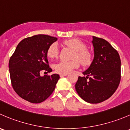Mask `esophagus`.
<instances>
[{
  "label": "esophagus",
  "instance_id": "1",
  "mask_svg": "<svg viewBox=\"0 0 130 130\" xmlns=\"http://www.w3.org/2000/svg\"><path fill=\"white\" fill-rule=\"evenodd\" d=\"M67 75H68V73H65V74H60V77H63V76H66Z\"/></svg>",
  "mask_w": 130,
  "mask_h": 130
}]
</instances>
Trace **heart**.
I'll return each instance as SVG.
<instances>
[{
  "label": "heart",
  "mask_w": 130,
  "mask_h": 130,
  "mask_svg": "<svg viewBox=\"0 0 130 130\" xmlns=\"http://www.w3.org/2000/svg\"><path fill=\"white\" fill-rule=\"evenodd\" d=\"M64 44L75 50L73 58L71 61H60L54 65L55 71L60 74L69 73L72 70L79 67V62L83 65H87L90 63L91 55L90 53L86 50V45L80 40L71 39L64 41ZM58 55V47L56 43H53L47 50V57L51 59L56 58Z\"/></svg>",
  "instance_id": "1"
}]
</instances>
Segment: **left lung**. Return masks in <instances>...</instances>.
<instances>
[{
  "label": "left lung",
  "mask_w": 130,
  "mask_h": 130,
  "mask_svg": "<svg viewBox=\"0 0 130 130\" xmlns=\"http://www.w3.org/2000/svg\"><path fill=\"white\" fill-rule=\"evenodd\" d=\"M92 37L94 58L89 68L83 72L86 76H79L75 88L84 101L99 104L109 99L118 88L121 80V60L109 42Z\"/></svg>",
  "instance_id": "obj_1"
}]
</instances>
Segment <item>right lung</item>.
Wrapping results in <instances>:
<instances>
[{"label": "right lung", "mask_w": 130, "mask_h": 130, "mask_svg": "<svg viewBox=\"0 0 130 130\" xmlns=\"http://www.w3.org/2000/svg\"><path fill=\"white\" fill-rule=\"evenodd\" d=\"M58 40L47 35L24 39L18 44L9 62L12 88L24 100L34 104L42 102L55 90L58 74L41 76V71L51 72L47 50Z\"/></svg>", "instance_id": "1"}]
</instances>
